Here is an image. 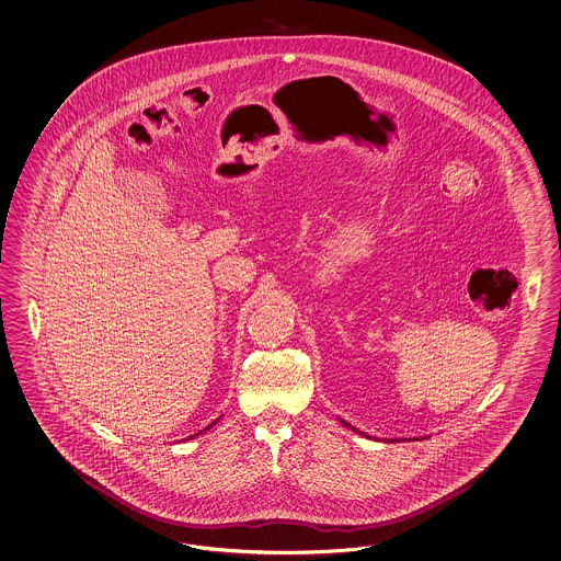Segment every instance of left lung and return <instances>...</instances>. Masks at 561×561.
Instances as JSON below:
<instances>
[{"instance_id":"1","label":"left lung","mask_w":561,"mask_h":561,"mask_svg":"<svg viewBox=\"0 0 561 561\" xmlns=\"http://www.w3.org/2000/svg\"><path fill=\"white\" fill-rule=\"evenodd\" d=\"M341 424L346 425V427H351V430H355V427H353V425H348V424H346V422H342V420H341ZM355 432H358V430H355ZM358 434H363V432H358ZM393 442H396V439H393ZM397 442H401V439H397Z\"/></svg>"}]
</instances>
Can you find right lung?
Listing matches in <instances>:
<instances>
[{"label":"right lung","mask_w":561,"mask_h":561,"mask_svg":"<svg viewBox=\"0 0 561 561\" xmlns=\"http://www.w3.org/2000/svg\"><path fill=\"white\" fill-rule=\"evenodd\" d=\"M215 424H217V422H213V424L206 425L205 430H201V432H198V434H194V436H188V439H192V437L201 436V434H205L206 430H210V427H213Z\"/></svg>","instance_id":"right-lung-1"}]
</instances>
